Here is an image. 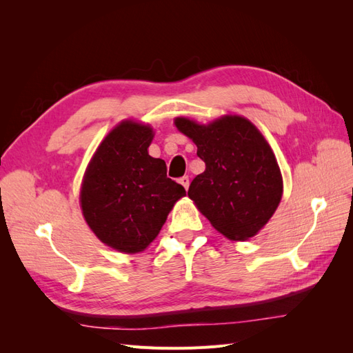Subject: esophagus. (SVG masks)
<instances>
[{"instance_id": "esophagus-1", "label": "esophagus", "mask_w": 353, "mask_h": 353, "mask_svg": "<svg viewBox=\"0 0 353 353\" xmlns=\"http://www.w3.org/2000/svg\"><path fill=\"white\" fill-rule=\"evenodd\" d=\"M179 184L183 185L185 190H188V185H190V178H188V176H183V178H179Z\"/></svg>"}]
</instances>
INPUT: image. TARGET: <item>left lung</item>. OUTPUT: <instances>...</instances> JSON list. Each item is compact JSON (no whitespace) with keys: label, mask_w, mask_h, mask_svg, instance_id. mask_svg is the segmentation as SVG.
<instances>
[{"label":"left lung","mask_w":353,"mask_h":353,"mask_svg":"<svg viewBox=\"0 0 353 353\" xmlns=\"http://www.w3.org/2000/svg\"><path fill=\"white\" fill-rule=\"evenodd\" d=\"M175 125L197 145L205 172L191 181L188 197L215 230L230 240H248L279 206L283 178L263 135L241 116L209 125L178 117Z\"/></svg>","instance_id":"8db88e82"}]
</instances>
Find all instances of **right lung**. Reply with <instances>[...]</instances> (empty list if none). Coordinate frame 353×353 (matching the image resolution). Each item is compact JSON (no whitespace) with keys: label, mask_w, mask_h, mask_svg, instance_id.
Listing matches in <instances>:
<instances>
[{"label":"right lung","mask_w":353,"mask_h":353,"mask_svg":"<svg viewBox=\"0 0 353 353\" xmlns=\"http://www.w3.org/2000/svg\"><path fill=\"white\" fill-rule=\"evenodd\" d=\"M150 126L117 125L95 152L81 190L90 228L103 243L125 252H143L162 230L184 187L166 175L162 159L148 154Z\"/></svg>","instance_id":"obj_1"}]
</instances>
